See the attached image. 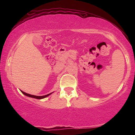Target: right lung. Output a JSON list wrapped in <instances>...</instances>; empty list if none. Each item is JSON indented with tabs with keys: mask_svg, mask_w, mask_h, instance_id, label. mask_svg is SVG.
Here are the masks:
<instances>
[{
	"mask_svg": "<svg viewBox=\"0 0 135 135\" xmlns=\"http://www.w3.org/2000/svg\"><path fill=\"white\" fill-rule=\"evenodd\" d=\"M21 92L23 93L24 95L27 96V97H31V98H36V99H43V98H45L46 97H48L49 95H50L52 93H49V94L47 95H46L44 96H36V95H30V94H28V93H27L26 92H23V91H21Z\"/></svg>",
	"mask_w": 135,
	"mask_h": 135,
	"instance_id": "1",
	"label": "right lung"
}]
</instances>
